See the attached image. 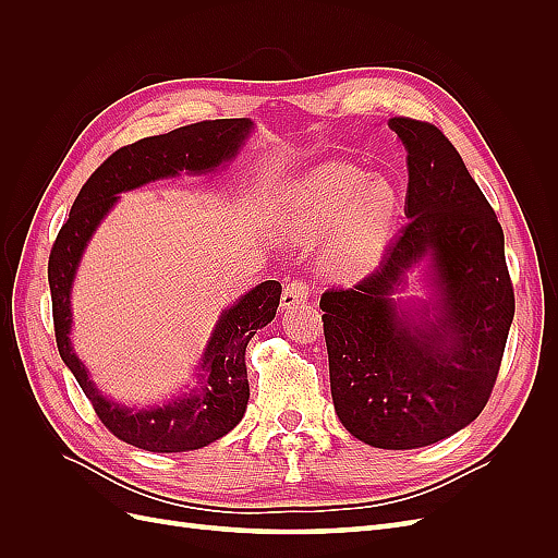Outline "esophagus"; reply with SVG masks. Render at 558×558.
<instances>
[{"mask_svg": "<svg viewBox=\"0 0 558 558\" xmlns=\"http://www.w3.org/2000/svg\"><path fill=\"white\" fill-rule=\"evenodd\" d=\"M312 289L305 279H291L289 283L283 286V293H281V307L283 310H293L302 302H307Z\"/></svg>", "mask_w": 558, "mask_h": 558, "instance_id": "obj_1", "label": "esophagus"}]
</instances>
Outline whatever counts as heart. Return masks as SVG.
<instances>
[{
  "mask_svg": "<svg viewBox=\"0 0 558 558\" xmlns=\"http://www.w3.org/2000/svg\"><path fill=\"white\" fill-rule=\"evenodd\" d=\"M398 209V191L384 177H367L344 162L320 165L298 179L286 195V230L316 244L330 234L326 260L337 272L359 269Z\"/></svg>",
  "mask_w": 558,
  "mask_h": 558,
  "instance_id": "obj_1",
  "label": "heart"
}]
</instances>
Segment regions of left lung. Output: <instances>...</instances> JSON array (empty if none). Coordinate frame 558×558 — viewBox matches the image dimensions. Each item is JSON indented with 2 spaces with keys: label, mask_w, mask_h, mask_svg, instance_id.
Wrapping results in <instances>:
<instances>
[{
  "label": "left lung",
  "mask_w": 558,
  "mask_h": 558,
  "mask_svg": "<svg viewBox=\"0 0 558 558\" xmlns=\"http://www.w3.org/2000/svg\"><path fill=\"white\" fill-rule=\"evenodd\" d=\"M408 148L410 223L379 267L328 289L324 335L342 426L369 447L416 449L459 433L486 408L514 316L496 211L453 144L433 123L388 121ZM426 255L441 295L421 327L387 298Z\"/></svg>",
  "instance_id": "left-lung-1"
}]
</instances>
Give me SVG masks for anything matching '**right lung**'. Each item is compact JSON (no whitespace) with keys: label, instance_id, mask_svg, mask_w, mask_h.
<instances>
[{"label":"right lung","instance_id":"add662e5","mask_svg":"<svg viewBox=\"0 0 558 558\" xmlns=\"http://www.w3.org/2000/svg\"><path fill=\"white\" fill-rule=\"evenodd\" d=\"M248 130L251 121L246 118H218V121L191 123L118 148L83 183L70 218L62 223L53 248H50L48 286L50 300H53V326L60 356L72 369L105 428L132 447L158 453L193 451L207 447L240 424L248 402L246 344L258 328L275 318L281 283L263 281L238 305L223 312L205 356H202L207 384L199 388V393L167 402L156 410L132 412L99 396L70 344V289L81 253L99 221L113 207L118 193L137 189V185L160 177H174L181 170H214L238 154Z\"/></svg>","mask_w":558,"mask_h":558}]
</instances>
